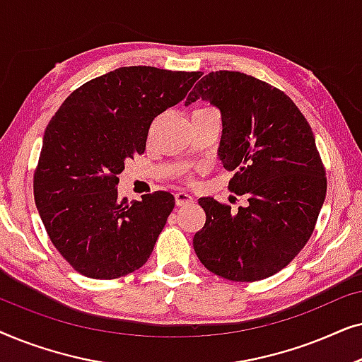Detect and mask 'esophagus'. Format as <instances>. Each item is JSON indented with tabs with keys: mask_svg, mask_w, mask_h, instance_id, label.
Here are the masks:
<instances>
[{
	"mask_svg": "<svg viewBox=\"0 0 362 362\" xmlns=\"http://www.w3.org/2000/svg\"><path fill=\"white\" fill-rule=\"evenodd\" d=\"M175 201L176 206H185V204H191L192 202V196L187 194L186 191H180L175 194Z\"/></svg>",
	"mask_w": 362,
	"mask_h": 362,
	"instance_id": "esophagus-1",
	"label": "esophagus"
}]
</instances>
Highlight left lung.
Returning <instances> with one entry per match:
<instances>
[{"mask_svg":"<svg viewBox=\"0 0 362 362\" xmlns=\"http://www.w3.org/2000/svg\"><path fill=\"white\" fill-rule=\"evenodd\" d=\"M221 112L217 156L235 171L229 189L247 204L201 197L206 224L192 245L201 264L232 281L272 276L290 264L313 234L326 197V176L303 113L279 88L242 72H209L186 98Z\"/></svg>","mask_w":362,"mask_h":362,"instance_id":"obj_1","label":"left lung"}]
</instances>
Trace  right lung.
Masks as SVG:
<instances>
[{
  "mask_svg": "<svg viewBox=\"0 0 362 362\" xmlns=\"http://www.w3.org/2000/svg\"><path fill=\"white\" fill-rule=\"evenodd\" d=\"M199 77L146 66L115 69L74 90L49 122L34 201L54 247L82 275L118 279L150 259L175 196L156 191L120 199L118 175L145 151L151 122Z\"/></svg>",
  "mask_w": 362,
  "mask_h": 362,
  "instance_id": "right-lung-1",
  "label": "right lung"
}]
</instances>
